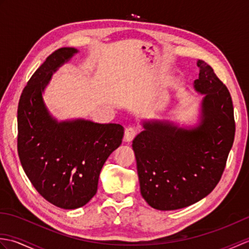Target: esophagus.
Returning a JSON list of instances; mask_svg holds the SVG:
<instances>
[{
  "instance_id": "obj_1",
  "label": "esophagus",
  "mask_w": 249,
  "mask_h": 249,
  "mask_svg": "<svg viewBox=\"0 0 249 249\" xmlns=\"http://www.w3.org/2000/svg\"><path fill=\"white\" fill-rule=\"evenodd\" d=\"M137 135V129L135 127H127L125 129V135H124V140L126 142L133 141L134 138Z\"/></svg>"
}]
</instances>
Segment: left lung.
Segmentation results:
<instances>
[{
	"mask_svg": "<svg viewBox=\"0 0 249 249\" xmlns=\"http://www.w3.org/2000/svg\"><path fill=\"white\" fill-rule=\"evenodd\" d=\"M194 88L204 94L198 126L182 128L147 121L133 141L140 192L152 208L172 211L206 197L218 184L233 144L235 122L229 89L199 60Z\"/></svg>",
	"mask_w": 249,
	"mask_h": 249,
	"instance_id": "left-lung-1",
	"label": "left lung"
}]
</instances>
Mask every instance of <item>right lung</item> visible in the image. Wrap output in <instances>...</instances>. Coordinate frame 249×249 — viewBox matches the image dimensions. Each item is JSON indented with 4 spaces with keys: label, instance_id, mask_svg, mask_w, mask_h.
Here are the masks:
<instances>
[{
    "label": "right lung",
    "instance_id": "obj_1",
    "mask_svg": "<svg viewBox=\"0 0 249 249\" xmlns=\"http://www.w3.org/2000/svg\"><path fill=\"white\" fill-rule=\"evenodd\" d=\"M60 48L39 66L23 89L18 105V154L23 170L39 195L57 208H81L97 192L105 161L122 143L120 124L88 120L57 122L43 95L52 73L77 53Z\"/></svg>",
    "mask_w": 249,
    "mask_h": 249
}]
</instances>
